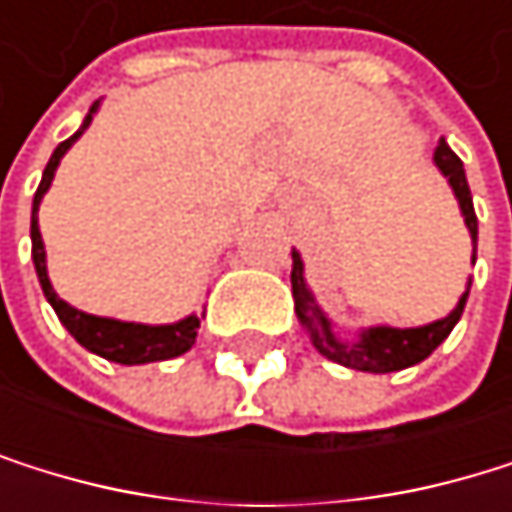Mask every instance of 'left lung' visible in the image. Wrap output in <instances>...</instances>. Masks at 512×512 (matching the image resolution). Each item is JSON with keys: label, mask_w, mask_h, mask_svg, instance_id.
<instances>
[{"label": "left lung", "mask_w": 512, "mask_h": 512, "mask_svg": "<svg viewBox=\"0 0 512 512\" xmlns=\"http://www.w3.org/2000/svg\"><path fill=\"white\" fill-rule=\"evenodd\" d=\"M433 162L442 171V178L448 181L451 193L458 199L461 218L467 224L470 242H473V261H476V236H479V224H476V211H473V196L467 187V174H464V162L455 156L445 144V137H439V144L433 150ZM291 294H294V313H298V322L304 325V331L310 334L313 347L338 365L356 368V371H368V375H387V371H402L408 365L424 362L448 334L458 325L467 294H470V282L467 291L461 294V301L455 304L448 316L418 325V328H396V325H371L356 331V338L344 341L338 331H334V322L322 313V307L316 304L313 291L304 279V261L301 251L291 248Z\"/></svg>", "instance_id": "obj_1"}]
</instances>
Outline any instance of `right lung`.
I'll list each match as a JSON object with an SVG mask.
<instances>
[{
  "instance_id": "add662e5",
  "label": "right lung",
  "mask_w": 512,
  "mask_h": 512,
  "mask_svg": "<svg viewBox=\"0 0 512 512\" xmlns=\"http://www.w3.org/2000/svg\"><path fill=\"white\" fill-rule=\"evenodd\" d=\"M97 107L101 101H94L88 116L82 119L79 131L73 137H67L64 144H57V150L51 153L45 171H42V181H39V190L33 196V214H30V239H33V264H36V276H39V285H42V294L48 298V304L54 307L57 319L64 322V328L73 334V338L110 362H119V365H144V362H162V359H174L187 353L193 344H196V331H199V322L205 319L190 313L178 322H168V325H144V322H122V319H110V316H91V313H82L76 307H70L64 298H57V291L48 279V264H45V242H42V233H39V205H42V196L48 193L51 181H54V171L61 165V159L67 156V150L79 141L85 134V128L91 125Z\"/></svg>"
}]
</instances>
